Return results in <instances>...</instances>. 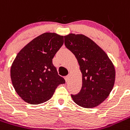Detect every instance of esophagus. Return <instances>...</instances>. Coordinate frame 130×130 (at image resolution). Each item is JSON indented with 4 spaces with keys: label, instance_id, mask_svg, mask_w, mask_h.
Returning a JSON list of instances; mask_svg holds the SVG:
<instances>
[{
    "label": "esophagus",
    "instance_id": "obj_1",
    "mask_svg": "<svg viewBox=\"0 0 130 130\" xmlns=\"http://www.w3.org/2000/svg\"><path fill=\"white\" fill-rule=\"evenodd\" d=\"M65 82H67L68 81H69V76H65Z\"/></svg>",
    "mask_w": 130,
    "mask_h": 130
}]
</instances>
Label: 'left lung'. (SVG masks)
<instances>
[{"instance_id": "8db88e82", "label": "left lung", "mask_w": 130, "mask_h": 130, "mask_svg": "<svg viewBox=\"0 0 130 130\" xmlns=\"http://www.w3.org/2000/svg\"><path fill=\"white\" fill-rule=\"evenodd\" d=\"M65 45L77 58L82 73V87L74 101L83 108H94L107 98L115 82L114 67L106 53L89 38L69 34Z\"/></svg>"}]
</instances>
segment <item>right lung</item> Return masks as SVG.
Masks as SVG:
<instances>
[{
  "mask_svg": "<svg viewBox=\"0 0 130 130\" xmlns=\"http://www.w3.org/2000/svg\"><path fill=\"white\" fill-rule=\"evenodd\" d=\"M63 36L45 32L35 38L18 53L11 68V78L19 96L29 104L50 99L57 87L63 84L53 58L63 44Z\"/></svg>",
  "mask_w": 130,
  "mask_h": 130,
  "instance_id": "1",
  "label": "right lung"
}]
</instances>
